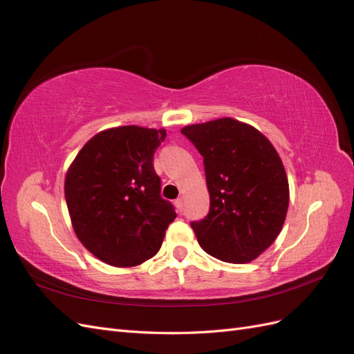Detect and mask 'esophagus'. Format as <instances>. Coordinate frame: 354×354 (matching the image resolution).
Returning <instances> with one entry per match:
<instances>
[{
    "instance_id": "34e87169",
    "label": "esophagus",
    "mask_w": 354,
    "mask_h": 354,
    "mask_svg": "<svg viewBox=\"0 0 354 354\" xmlns=\"http://www.w3.org/2000/svg\"><path fill=\"white\" fill-rule=\"evenodd\" d=\"M176 208L178 211H183V208H185V198L183 196H180L178 199H176Z\"/></svg>"
}]
</instances>
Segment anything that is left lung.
Returning <instances> with one entry per match:
<instances>
[{"label":"left lung","mask_w":354,"mask_h":354,"mask_svg":"<svg viewBox=\"0 0 354 354\" xmlns=\"http://www.w3.org/2000/svg\"><path fill=\"white\" fill-rule=\"evenodd\" d=\"M203 156L209 212L192 221L201 248L216 259L245 264L274 242L285 223L289 186L269 138L233 118L181 128Z\"/></svg>","instance_id":"obj_1"}]
</instances>
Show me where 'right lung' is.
Masks as SVG:
<instances>
[{"mask_svg":"<svg viewBox=\"0 0 354 354\" xmlns=\"http://www.w3.org/2000/svg\"><path fill=\"white\" fill-rule=\"evenodd\" d=\"M164 128L125 125L84 145L65 178L72 227L94 257L115 267L145 263L159 251L177 217L160 196L153 155Z\"/></svg>","mask_w":354,"mask_h":354,"instance_id":"right-lung-1","label":"right lung"}]
</instances>
